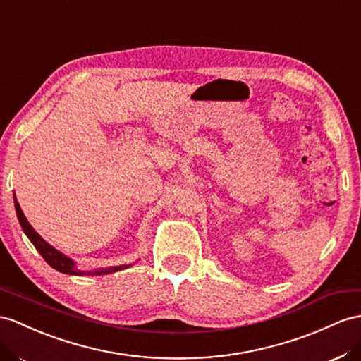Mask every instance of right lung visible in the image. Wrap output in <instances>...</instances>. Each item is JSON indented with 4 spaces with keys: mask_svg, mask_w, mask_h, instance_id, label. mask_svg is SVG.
Wrapping results in <instances>:
<instances>
[{
    "mask_svg": "<svg viewBox=\"0 0 361 361\" xmlns=\"http://www.w3.org/2000/svg\"><path fill=\"white\" fill-rule=\"evenodd\" d=\"M15 210H16V216H18V221H20V224L24 230V233L27 235V238L30 239V243L35 245L36 250L39 252V255L44 257L45 262H47L50 267H53L54 270H58L61 273H66V274H75V276H84V274L100 276V274L114 273V271H118V270H125V269H128V267H131V265H118V267H109V269H97V270H92V271L80 269V267H78L75 262H73L68 256L58 252L56 248L51 247L49 243H45L44 239L35 232V228L30 226L29 221H27V218L24 216L23 210H21L20 204H18L16 198H15Z\"/></svg>",
    "mask_w": 361,
    "mask_h": 361,
    "instance_id": "1",
    "label": "right lung"
}]
</instances>
